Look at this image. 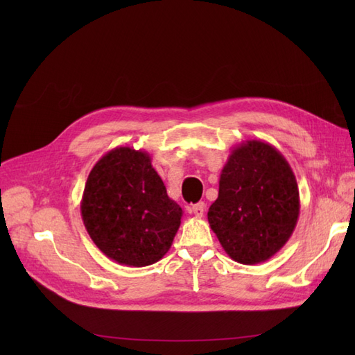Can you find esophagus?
Masks as SVG:
<instances>
[{
	"instance_id": "obj_1",
	"label": "esophagus",
	"mask_w": 355,
	"mask_h": 355,
	"mask_svg": "<svg viewBox=\"0 0 355 355\" xmlns=\"http://www.w3.org/2000/svg\"><path fill=\"white\" fill-rule=\"evenodd\" d=\"M189 210H191V213H194L197 218H201L202 214H204V210H206V204H204L202 201H201V202H197V204H194V206H192Z\"/></svg>"
}]
</instances>
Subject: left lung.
Wrapping results in <instances>:
<instances>
[{
    "mask_svg": "<svg viewBox=\"0 0 355 355\" xmlns=\"http://www.w3.org/2000/svg\"><path fill=\"white\" fill-rule=\"evenodd\" d=\"M300 200L293 170L277 148L245 141L235 148L207 213L211 231L232 261L262 263L292 237Z\"/></svg>",
    "mask_w": 355,
    "mask_h": 355,
    "instance_id": "obj_1",
    "label": "left lung"
}]
</instances>
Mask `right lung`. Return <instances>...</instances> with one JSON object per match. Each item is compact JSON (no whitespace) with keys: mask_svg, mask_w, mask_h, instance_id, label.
I'll use <instances>...</instances> for the list:
<instances>
[{"mask_svg":"<svg viewBox=\"0 0 355 355\" xmlns=\"http://www.w3.org/2000/svg\"><path fill=\"white\" fill-rule=\"evenodd\" d=\"M182 209L142 149L118 146L92 168L81 200V218L93 243L127 266L158 262L173 243Z\"/></svg>","mask_w":355,"mask_h":355,"instance_id":"add662e5","label":"right lung"}]
</instances>
